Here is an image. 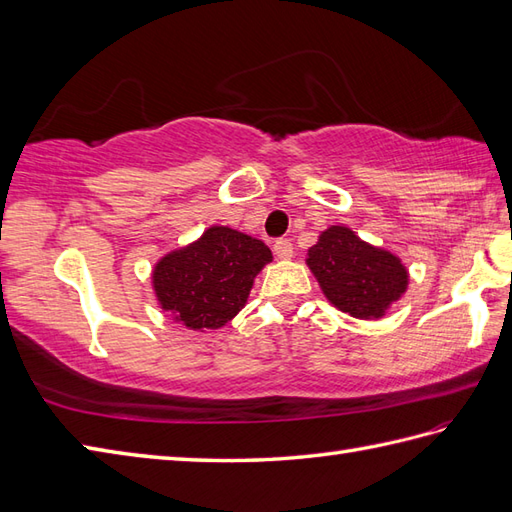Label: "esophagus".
Instances as JSON below:
<instances>
[{
    "label": "esophagus",
    "instance_id": "esophagus-1",
    "mask_svg": "<svg viewBox=\"0 0 512 512\" xmlns=\"http://www.w3.org/2000/svg\"><path fill=\"white\" fill-rule=\"evenodd\" d=\"M273 252H276L280 260H289L293 258V243L289 239H278L273 243Z\"/></svg>",
    "mask_w": 512,
    "mask_h": 512
}]
</instances>
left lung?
Listing matches in <instances>:
<instances>
[{
  "label": "left lung",
  "mask_w": 512,
  "mask_h": 512,
  "mask_svg": "<svg viewBox=\"0 0 512 512\" xmlns=\"http://www.w3.org/2000/svg\"><path fill=\"white\" fill-rule=\"evenodd\" d=\"M306 265L328 302L356 319H380L408 286V271L400 258L360 241L345 226L321 232L308 249Z\"/></svg>",
  "instance_id": "obj_1"
}]
</instances>
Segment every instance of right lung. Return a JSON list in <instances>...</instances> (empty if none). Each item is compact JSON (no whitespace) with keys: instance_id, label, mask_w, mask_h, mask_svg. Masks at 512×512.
I'll return each instance as SVG.
<instances>
[{"instance_id":"obj_1","label":"right lung","mask_w":512,"mask_h":512,"mask_svg":"<svg viewBox=\"0 0 512 512\" xmlns=\"http://www.w3.org/2000/svg\"><path fill=\"white\" fill-rule=\"evenodd\" d=\"M271 249L228 226L208 228L199 239L158 260L154 291L162 310L191 330H217L239 313Z\"/></svg>"}]
</instances>
